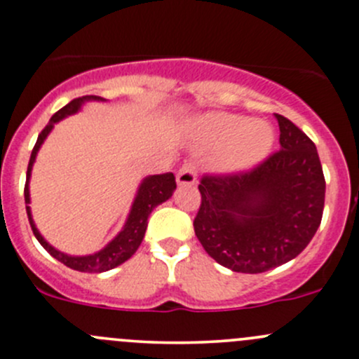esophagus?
I'll list each match as a JSON object with an SVG mask.
<instances>
[{
	"label": "esophagus",
	"mask_w": 359,
	"mask_h": 359,
	"mask_svg": "<svg viewBox=\"0 0 359 359\" xmlns=\"http://www.w3.org/2000/svg\"><path fill=\"white\" fill-rule=\"evenodd\" d=\"M176 181H178L180 187H191V184H195V181H197V168H195L194 162L188 161L181 165L178 175H176Z\"/></svg>",
	"instance_id": "34e87169"
}]
</instances>
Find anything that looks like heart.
<instances>
[{"label":"heart","instance_id":"heart-1","mask_svg":"<svg viewBox=\"0 0 359 359\" xmlns=\"http://www.w3.org/2000/svg\"><path fill=\"white\" fill-rule=\"evenodd\" d=\"M198 140L204 148L218 151L219 169L241 172L260 164L271 154L276 133L265 120L215 111L198 122Z\"/></svg>","mask_w":359,"mask_h":359}]
</instances>
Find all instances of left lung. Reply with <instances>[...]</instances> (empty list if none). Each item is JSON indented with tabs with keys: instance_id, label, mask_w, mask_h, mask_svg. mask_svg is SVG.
I'll return each instance as SVG.
<instances>
[{
	"instance_id": "8db88e82",
	"label": "left lung",
	"mask_w": 359,
	"mask_h": 359,
	"mask_svg": "<svg viewBox=\"0 0 359 359\" xmlns=\"http://www.w3.org/2000/svg\"><path fill=\"white\" fill-rule=\"evenodd\" d=\"M281 150L248 172L204 176L195 236L219 265L260 274L293 260L314 237L325 208L316 144L276 113Z\"/></svg>"
}]
</instances>
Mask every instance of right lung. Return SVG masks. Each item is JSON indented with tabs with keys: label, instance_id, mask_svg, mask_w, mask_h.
<instances>
[{
	"label": "right lung",
	"instance_id": "add662e5",
	"mask_svg": "<svg viewBox=\"0 0 359 359\" xmlns=\"http://www.w3.org/2000/svg\"><path fill=\"white\" fill-rule=\"evenodd\" d=\"M88 101H106V99L99 97V95H83V97H76L71 102H67L64 108H60L57 113L50 118L48 126L41 130V134L38 136L36 144H34L33 151H31L29 165H27V176H26V188H24V198H26V211L27 218H29V225L33 229L34 237L38 239V243L55 258L60 264H64L66 267L73 269V271L80 272H90V274H99V272L111 271V269L118 267L123 262L129 260L134 253L137 251L140 244L143 243L144 232H147L148 226V216L151 215L155 208L162 202H165L168 198H171L172 191L176 190V180L172 172H165V175H154L147 176L141 181L140 188H137V194L134 197L133 208H130L129 216H127V222L123 225V229L120 230L115 236V239L109 241L101 251L94 255H85V257H71V255L62 253V251L55 250L52 244H48L43 239L40 232H38L36 225H34L33 215H31V195H29V180H31V171H33L34 161H36V155L40 151L41 144L47 140L48 134L52 133L54 126L60 122L66 116L74 115L81 109V106Z\"/></svg>",
	"mask_w": 359,
	"mask_h": 359
}]
</instances>
